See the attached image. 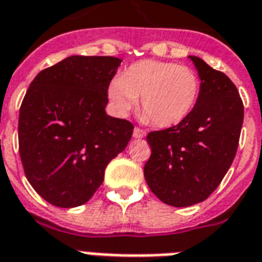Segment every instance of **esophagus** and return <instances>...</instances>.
I'll return each instance as SVG.
<instances>
[{
  "mask_svg": "<svg viewBox=\"0 0 262 262\" xmlns=\"http://www.w3.org/2000/svg\"><path fill=\"white\" fill-rule=\"evenodd\" d=\"M145 135H147V133H145L143 129H140V127H135V129H133V137H135V139H143V137H145Z\"/></svg>",
  "mask_w": 262,
  "mask_h": 262,
  "instance_id": "34e87169",
  "label": "esophagus"
}]
</instances>
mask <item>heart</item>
Instances as JSON below:
<instances>
[{"instance_id": "obj_1", "label": "heart", "mask_w": 262, "mask_h": 262, "mask_svg": "<svg viewBox=\"0 0 262 262\" xmlns=\"http://www.w3.org/2000/svg\"><path fill=\"white\" fill-rule=\"evenodd\" d=\"M201 95V79L193 70L170 61L141 60L129 66L108 86V99L119 115H126L141 96L145 119L159 127L183 122Z\"/></svg>"}]
</instances>
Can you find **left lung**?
<instances>
[{"mask_svg":"<svg viewBox=\"0 0 262 262\" xmlns=\"http://www.w3.org/2000/svg\"><path fill=\"white\" fill-rule=\"evenodd\" d=\"M201 79V95L183 122L147 136L151 157L147 184L163 203L188 207L210 196L233 162L243 125V103L224 73L189 56Z\"/></svg>","mask_w":262,"mask_h":262,"instance_id":"left-lung-1","label":"left lung"}]
</instances>
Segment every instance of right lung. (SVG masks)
Returning a JSON list of instances; mask_svg holds the SVG:
<instances>
[{
    "instance_id": "right-lung-1",
    "label": "right lung",
    "mask_w": 262,
    "mask_h": 262,
    "mask_svg": "<svg viewBox=\"0 0 262 262\" xmlns=\"http://www.w3.org/2000/svg\"><path fill=\"white\" fill-rule=\"evenodd\" d=\"M121 61L74 55L30 83L19 113L20 158L31 187L53 206L86 203L130 141L133 125L105 113Z\"/></svg>"
}]
</instances>
